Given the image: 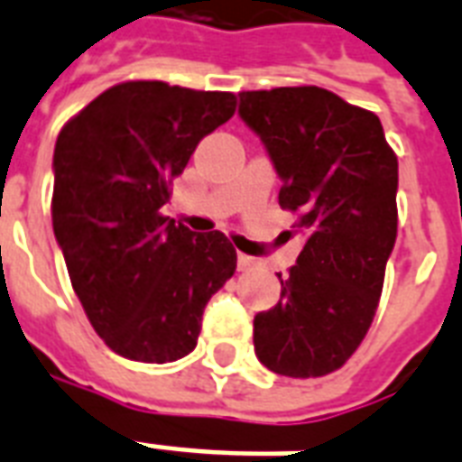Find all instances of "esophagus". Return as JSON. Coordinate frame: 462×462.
<instances>
[{
	"instance_id": "1",
	"label": "esophagus",
	"mask_w": 462,
	"mask_h": 462,
	"mask_svg": "<svg viewBox=\"0 0 462 462\" xmlns=\"http://www.w3.org/2000/svg\"><path fill=\"white\" fill-rule=\"evenodd\" d=\"M237 266H239V271H249V268L254 266V259H252V256H246V254L239 252L237 254Z\"/></svg>"
}]
</instances>
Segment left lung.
I'll return each instance as SVG.
<instances>
[{
    "label": "left lung",
    "instance_id": "obj_1",
    "mask_svg": "<svg viewBox=\"0 0 462 462\" xmlns=\"http://www.w3.org/2000/svg\"><path fill=\"white\" fill-rule=\"evenodd\" d=\"M239 117L282 180L304 246L281 302L254 316L261 365L292 379L336 372L365 340L398 235V158L379 117L319 86L245 90Z\"/></svg>",
    "mask_w": 462,
    "mask_h": 462
}]
</instances>
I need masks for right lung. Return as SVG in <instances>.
<instances>
[{
  "label": "right lung",
  "mask_w": 462,
  "mask_h": 462,
  "mask_svg": "<svg viewBox=\"0 0 462 462\" xmlns=\"http://www.w3.org/2000/svg\"><path fill=\"white\" fill-rule=\"evenodd\" d=\"M237 97L162 81L112 86L61 126L52 227L90 326L117 355L165 365L196 347L237 252L160 213L170 184Z\"/></svg>",
  "instance_id": "add662e5"
}]
</instances>
